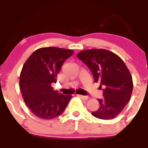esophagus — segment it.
I'll return each instance as SVG.
<instances>
[{
    "label": "esophagus",
    "instance_id": "esophagus-1",
    "mask_svg": "<svg viewBox=\"0 0 148 148\" xmlns=\"http://www.w3.org/2000/svg\"><path fill=\"white\" fill-rule=\"evenodd\" d=\"M78 96L79 97H81V99L83 100H87L89 99V97L88 96H84V95H78Z\"/></svg>",
    "mask_w": 148,
    "mask_h": 148
}]
</instances>
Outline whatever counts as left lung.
Masks as SVG:
<instances>
[{"label":"left lung","instance_id":"8db88e82","mask_svg":"<svg viewBox=\"0 0 148 148\" xmlns=\"http://www.w3.org/2000/svg\"><path fill=\"white\" fill-rule=\"evenodd\" d=\"M91 71L94 82L103 89L99 107L92 112L95 118L111 120L120 114L130 100L133 90L132 77L126 64L118 56L106 49H90L77 55Z\"/></svg>","mask_w":148,"mask_h":148}]
</instances>
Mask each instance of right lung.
<instances>
[{
    "instance_id": "obj_1",
    "label": "right lung",
    "mask_w": 148,
    "mask_h": 148,
    "mask_svg": "<svg viewBox=\"0 0 148 148\" xmlns=\"http://www.w3.org/2000/svg\"><path fill=\"white\" fill-rule=\"evenodd\" d=\"M74 53L71 49L43 47L25 61L19 78L20 90L25 104L35 116L51 120L62 114L72 95L53 90L52 83L63 62Z\"/></svg>"
}]
</instances>
